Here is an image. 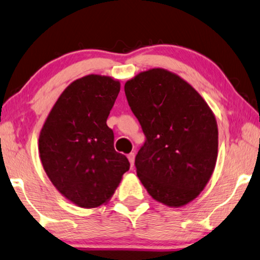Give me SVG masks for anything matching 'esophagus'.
I'll list each match as a JSON object with an SVG mask.
<instances>
[{"label":"esophagus","mask_w":260,"mask_h":260,"mask_svg":"<svg viewBox=\"0 0 260 260\" xmlns=\"http://www.w3.org/2000/svg\"><path fill=\"white\" fill-rule=\"evenodd\" d=\"M127 157H128V160H129V162H131V166H133L134 165V159H136V153H134V152H131V153L128 154Z\"/></svg>","instance_id":"obj_1"}]
</instances>
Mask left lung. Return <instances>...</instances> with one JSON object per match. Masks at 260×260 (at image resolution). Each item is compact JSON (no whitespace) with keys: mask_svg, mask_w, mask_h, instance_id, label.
<instances>
[{"mask_svg":"<svg viewBox=\"0 0 260 260\" xmlns=\"http://www.w3.org/2000/svg\"><path fill=\"white\" fill-rule=\"evenodd\" d=\"M128 105L146 137L136 157L147 192L169 207L196 199L217 158V124L189 83L164 69L140 72L124 84Z\"/></svg>","mask_w":260,"mask_h":260,"instance_id":"obj_1","label":"left lung"}]
</instances>
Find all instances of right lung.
<instances>
[{
    "instance_id": "add662e5",
    "label": "right lung",
    "mask_w": 260,
    "mask_h": 260,
    "mask_svg": "<svg viewBox=\"0 0 260 260\" xmlns=\"http://www.w3.org/2000/svg\"><path fill=\"white\" fill-rule=\"evenodd\" d=\"M119 91L120 82L107 76L76 79L54 103L40 132L45 172L61 195L82 208L106 203L129 170L107 126Z\"/></svg>"
}]
</instances>
